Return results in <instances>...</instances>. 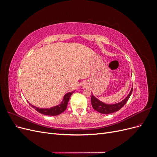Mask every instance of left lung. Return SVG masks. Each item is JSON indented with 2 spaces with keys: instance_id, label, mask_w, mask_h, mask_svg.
Listing matches in <instances>:
<instances>
[{
  "instance_id": "8db88e82",
  "label": "left lung",
  "mask_w": 157,
  "mask_h": 157,
  "mask_svg": "<svg viewBox=\"0 0 157 157\" xmlns=\"http://www.w3.org/2000/svg\"><path fill=\"white\" fill-rule=\"evenodd\" d=\"M132 90L133 88H132L130 94H128V96L124 99V100L117 104H113V105H108V104L103 103L100 101H99L97 98H96L93 95H92L91 103L92 107L96 111L102 114H110L118 111L125 105L128 99H129L132 92Z\"/></svg>"
}]
</instances>
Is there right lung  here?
<instances>
[{"instance_id": "obj_1", "label": "right lung", "mask_w": 157, "mask_h": 157, "mask_svg": "<svg viewBox=\"0 0 157 157\" xmlns=\"http://www.w3.org/2000/svg\"><path fill=\"white\" fill-rule=\"evenodd\" d=\"M72 94H73V92L66 94L64 96L63 101L61 102L60 105L50 108V109H40V108H38L35 106L31 105V104L30 105L33 107V108H34L36 111L42 114V115H48V116H56V115H59L61 113H62L63 111H65V109H67L69 99Z\"/></svg>"}]
</instances>
